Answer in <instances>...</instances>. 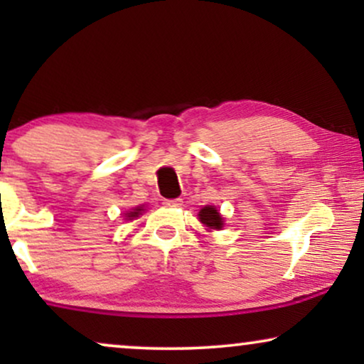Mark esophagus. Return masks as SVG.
<instances>
[{
  "label": "esophagus",
  "mask_w": 364,
  "mask_h": 364,
  "mask_svg": "<svg viewBox=\"0 0 364 364\" xmlns=\"http://www.w3.org/2000/svg\"><path fill=\"white\" fill-rule=\"evenodd\" d=\"M164 205L166 207H182L183 200L182 198H167V200H164Z\"/></svg>",
  "instance_id": "obj_1"
}]
</instances>
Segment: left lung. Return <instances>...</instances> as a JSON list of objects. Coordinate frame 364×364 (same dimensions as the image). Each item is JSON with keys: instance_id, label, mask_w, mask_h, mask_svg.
Here are the masks:
<instances>
[{"instance_id": "8db88e82", "label": "left lung", "mask_w": 364, "mask_h": 364, "mask_svg": "<svg viewBox=\"0 0 364 364\" xmlns=\"http://www.w3.org/2000/svg\"><path fill=\"white\" fill-rule=\"evenodd\" d=\"M198 217H200V222L203 223V225H207L208 228H222L223 225V218L220 217V213H218V210L215 207L212 205H207L203 207L200 212H198Z\"/></svg>"}]
</instances>
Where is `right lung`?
<instances>
[{"label":"right lung","instance_id":"right-lung-1","mask_svg":"<svg viewBox=\"0 0 364 364\" xmlns=\"http://www.w3.org/2000/svg\"><path fill=\"white\" fill-rule=\"evenodd\" d=\"M141 210H142V207H137V208H134V212H131V213H129V218H132V217H137L139 215V213H141Z\"/></svg>","mask_w":364,"mask_h":364}]
</instances>
